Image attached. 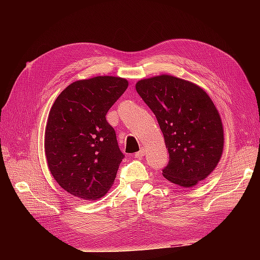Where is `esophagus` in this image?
<instances>
[{
	"instance_id": "esophagus-1",
	"label": "esophagus",
	"mask_w": 260,
	"mask_h": 260,
	"mask_svg": "<svg viewBox=\"0 0 260 260\" xmlns=\"http://www.w3.org/2000/svg\"><path fill=\"white\" fill-rule=\"evenodd\" d=\"M145 155V149H141V151H139L138 153H136V158H142V157Z\"/></svg>"
}]
</instances>
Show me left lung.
Masks as SVG:
<instances>
[{"label":"left lung","mask_w":260,"mask_h":260,"mask_svg":"<svg viewBox=\"0 0 260 260\" xmlns=\"http://www.w3.org/2000/svg\"><path fill=\"white\" fill-rule=\"evenodd\" d=\"M136 89L155 114L169 152L164 178L182 187L205 180L224 145L221 117L206 91L171 75L141 79Z\"/></svg>","instance_id":"8db88e82"}]
</instances>
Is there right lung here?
Here are the masks:
<instances>
[{
	"label": "right lung",
	"mask_w": 260,
	"mask_h": 260,
	"mask_svg": "<svg viewBox=\"0 0 260 260\" xmlns=\"http://www.w3.org/2000/svg\"><path fill=\"white\" fill-rule=\"evenodd\" d=\"M128 84L113 76L77 80L51 107L44 133L46 161L55 181L75 198L99 200L115 182L123 155L105 116Z\"/></svg>",
	"instance_id": "obj_1"
}]
</instances>
